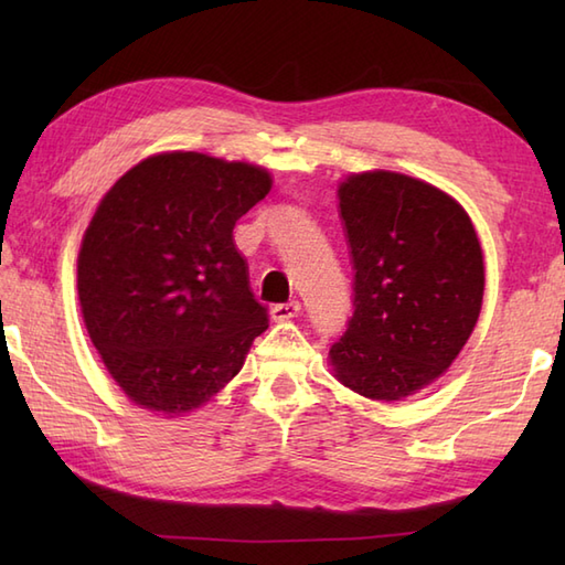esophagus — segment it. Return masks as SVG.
Wrapping results in <instances>:
<instances>
[{
  "label": "esophagus",
  "mask_w": 565,
  "mask_h": 565,
  "mask_svg": "<svg viewBox=\"0 0 565 565\" xmlns=\"http://www.w3.org/2000/svg\"><path fill=\"white\" fill-rule=\"evenodd\" d=\"M298 313H301V303H298V301L271 306V320H276V322H286V320L296 318Z\"/></svg>",
  "instance_id": "obj_1"
}]
</instances>
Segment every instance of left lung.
<instances>
[{
	"label": "left lung",
	"instance_id": "8db88e82",
	"mask_svg": "<svg viewBox=\"0 0 565 565\" xmlns=\"http://www.w3.org/2000/svg\"><path fill=\"white\" fill-rule=\"evenodd\" d=\"M354 313L330 347L334 379L371 401L429 386L481 316L486 267L468 213L423 179L374 170L340 184Z\"/></svg>",
	"mask_w": 565,
	"mask_h": 565
}]
</instances>
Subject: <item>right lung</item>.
<instances>
[{"instance_id":"1","label":"right lung","mask_w":565,"mask_h":565,"mask_svg":"<svg viewBox=\"0 0 565 565\" xmlns=\"http://www.w3.org/2000/svg\"><path fill=\"white\" fill-rule=\"evenodd\" d=\"M271 189L267 170L162 152L106 191L82 237L89 340L130 401L177 417L206 405L269 328L233 227Z\"/></svg>"}]
</instances>
